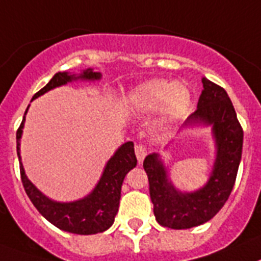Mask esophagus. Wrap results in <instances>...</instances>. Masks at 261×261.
<instances>
[{
  "label": "esophagus",
  "instance_id": "esophagus-1",
  "mask_svg": "<svg viewBox=\"0 0 261 261\" xmlns=\"http://www.w3.org/2000/svg\"><path fill=\"white\" fill-rule=\"evenodd\" d=\"M135 153L136 157H137V160H139V163H143V160L146 156V148L143 144H137V145L135 146Z\"/></svg>",
  "mask_w": 261,
  "mask_h": 261
}]
</instances>
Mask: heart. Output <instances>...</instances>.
Segmentation results:
<instances>
[{"label":"heart","mask_w":261,"mask_h":261,"mask_svg":"<svg viewBox=\"0 0 261 261\" xmlns=\"http://www.w3.org/2000/svg\"><path fill=\"white\" fill-rule=\"evenodd\" d=\"M130 102L140 112L161 109L163 120L172 124L188 113L191 93L182 85L168 83L165 80H149L133 90Z\"/></svg>","instance_id":"b5f03b06"}]
</instances>
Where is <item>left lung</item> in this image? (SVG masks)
<instances>
[{
    "label": "left lung",
    "mask_w": 261,
    "mask_h": 261,
    "mask_svg": "<svg viewBox=\"0 0 261 261\" xmlns=\"http://www.w3.org/2000/svg\"><path fill=\"white\" fill-rule=\"evenodd\" d=\"M203 92L197 109L184 125L212 128L216 160L210 180L195 192H180L168 177L157 153L148 154L144 169L149 180V195L157 223L172 229H187L211 220L223 208L232 192L243 149V128L225 89L203 77Z\"/></svg>",
    "instance_id": "1"
}]
</instances>
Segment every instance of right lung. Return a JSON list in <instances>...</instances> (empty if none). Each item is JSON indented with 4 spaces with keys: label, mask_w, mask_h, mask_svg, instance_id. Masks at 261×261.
<instances>
[{
    "label": "right lung",
    "mask_w": 261,
    "mask_h": 261,
    "mask_svg": "<svg viewBox=\"0 0 261 261\" xmlns=\"http://www.w3.org/2000/svg\"><path fill=\"white\" fill-rule=\"evenodd\" d=\"M100 79V73L93 72V69H87L83 73H80L79 76L69 74L68 72H58L51 77L50 81L42 89L34 94L32 100L46 93L50 89L65 85L74 80L94 81ZM27 112L28 109L25 111V115ZM23 122H25V116L17 130V156L19 160V172H21L22 185L33 205L49 223L62 231L77 234H94L107 231L113 224L117 215L122 181L126 173L137 164L132 141L122 144L116 150V153L109 159L104 168V172L101 174V178L87 197L77 200V201H70V203H58L46 197L44 193H41L25 174L22 163H21V156H19V140L22 136Z\"/></svg>",
    "instance_id": "right-lung-1"
}]
</instances>
